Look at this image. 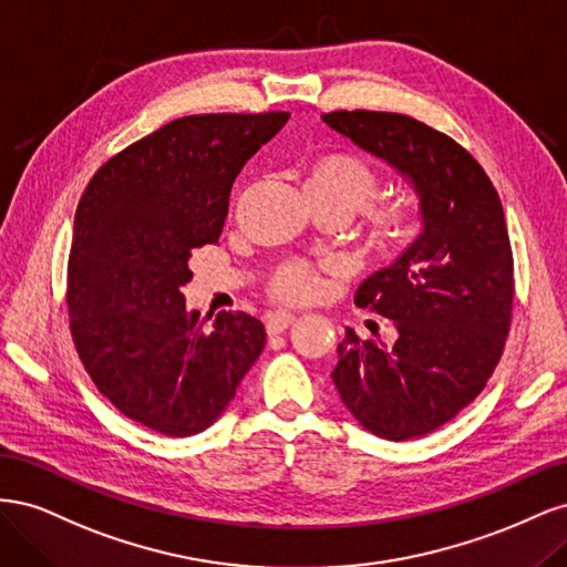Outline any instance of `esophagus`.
I'll return each instance as SVG.
<instances>
[{"label":"esophagus","instance_id":"esophagus-1","mask_svg":"<svg viewBox=\"0 0 567 567\" xmlns=\"http://www.w3.org/2000/svg\"><path fill=\"white\" fill-rule=\"evenodd\" d=\"M296 321H298V319H296L293 315H286V312L271 315V317L267 319V333H269V336H279V333L288 331L290 326H293Z\"/></svg>","mask_w":567,"mask_h":567}]
</instances>
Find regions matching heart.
Returning a JSON list of instances; mask_svg holds the SVG:
<instances>
[{
    "label": "heart",
    "mask_w": 567,
    "mask_h": 567,
    "mask_svg": "<svg viewBox=\"0 0 567 567\" xmlns=\"http://www.w3.org/2000/svg\"><path fill=\"white\" fill-rule=\"evenodd\" d=\"M302 194L312 210H331L350 217L379 192V177L373 169L348 151H319L307 158L298 173ZM367 213L369 248L383 260L402 255L423 225V213L416 198L398 196L371 203ZM269 296L286 305H302L319 290L317 271L305 262H286L269 277Z\"/></svg>",
    "instance_id": "obj_1"
}]
</instances>
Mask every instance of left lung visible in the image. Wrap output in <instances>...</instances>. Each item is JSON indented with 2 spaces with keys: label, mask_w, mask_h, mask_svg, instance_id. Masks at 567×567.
<instances>
[{
  "label": "left lung",
  "mask_w": 567,
  "mask_h": 567,
  "mask_svg": "<svg viewBox=\"0 0 567 567\" xmlns=\"http://www.w3.org/2000/svg\"><path fill=\"white\" fill-rule=\"evenodd\" d=\"M321 117L390 163L421 200V236L354 296L357 307L392 321V342L348 329L331 373L367 431L392 442L421 437L468 406L504 354L516 284L502 200L466 148L416 117Z\"/></svg>",
  "instance_id": "left-lung-1"
}]
</instances>
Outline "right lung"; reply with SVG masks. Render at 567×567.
Here are the masks:
<instances>
[{"mask_svg": "<svg viewBox=\"0 0 567 567\" xmlns=\"http://www.w3.org/2000/svg\"><path fill=\"white\" fill-rule=\"evenodd\" d=\"M288 117H177L101 165L78 203L65 290L75 350L96 390L148 431H205L265 348L246 312L205 329L182 286L192 250L219 238L238 173Z\"/></svg>", "mask_w": 567, "mask_h": 567, "instance_id": "right-lung-1", "label": "right lung"}]
</instances>
